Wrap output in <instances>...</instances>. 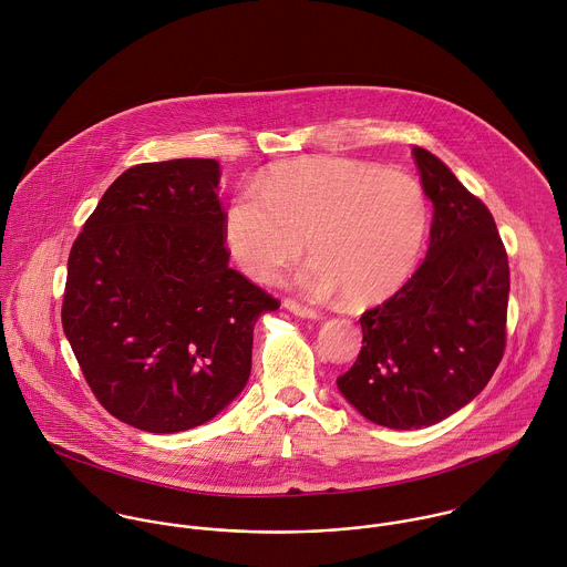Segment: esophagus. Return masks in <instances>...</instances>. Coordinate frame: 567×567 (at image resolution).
Listing matches in <instances>:
<instances>
[{
    "label": "esophagus",
    "mask_w": 567,
    "mask_h": 567,
    "mask_svg": "<svg viewBox=\"0 0 567 567\" xmlns=\"http://www.w3.org/2000/svg\"><path fill=\"white\" fill-rule=\"evenodd\" d=\"M282 307H285L287 311H291L293 316H298V318H305V320H318V318H320V313H318L316 309L302 307V305H298L296 300H285V302H282Z\"/></svg>",
    "instance_id": "34e87169"
}]
</instances>
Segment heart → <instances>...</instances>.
I'll return each instance as SVG.
<instances>
[{
    "label": "heart",
    "instance_id": "obj_1",
    "mask_svg": "<svg viewBox=\"0 0 567 567\" xmlns=\"http://www.w3.org/2000/svg\"><path fill=\"white\" fill-rule=\"evenodd\" d=\"M429 231L422 185L402 172L344 156H305L262 172L256 192L236 194L223 240L236 267L274 282L305 249L313 256L296 287L318 300L342 296L371 307L413 274Z\"/></svg>",
    "mask_w": 567,
    "mask_h": 567
}]
</instances>
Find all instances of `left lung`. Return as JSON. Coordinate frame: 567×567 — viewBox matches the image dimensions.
Returning a JSON list of instances; mask_svg holds the SVG:
<instances>
[{
    "label": "left lung",
    "instance_id": "1",
    "mask_svg": "<svg viewBox=\"0 0 567 567\" xmlns=\"http://www.w3.org/2000/svg\"><path fill=\"white\" fill-rule=\"evenodd\" d=\"M433 203L426 260L384 305L362 313V351L338 378L369 422L411 431L471 404L504 358L511 269L488 207L451 167L413 147Z\"/></svg>",
    "mask_w": 567,
    "mask_h": 567
}]
</instances>
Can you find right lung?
Returning <instances> with one entry per match:
<instances>
[{"instance_id":"right-lung-1","label":"right lung","mask_w":567,"mask_h":567,"mask_svg":"<svg viewBox=\"0 0 567 567\" xmlns=\"http://www.w3.org/2000/svg\"><path fill=\"white\" fill-rule=\"evenodd\" d=\"M214 158L125 169L68 258L61 322L116 420L181 433L227 409L251 373L256 320L278 300L229 267Z\"/></svg>"}]
</instances>
